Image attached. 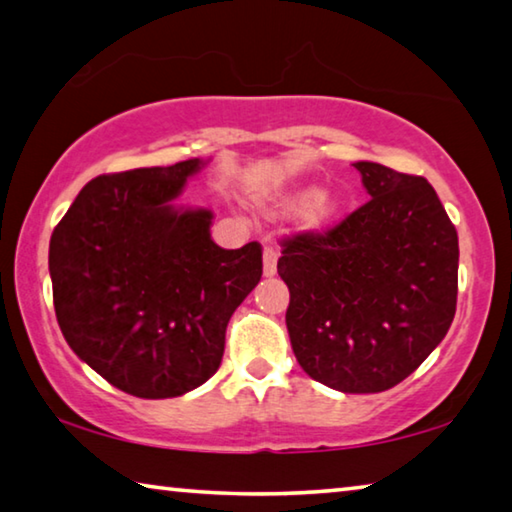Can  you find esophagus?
<instances>
[{
    "mask_svg": "<svg viewBox=\"0 0 512 512\" xmlns=\"http://www.w3.org/2000/svg\"><path fill=\"white\" fill-rule=\"evenodd\" d=\"M277 273V253L273 248H264V275L273 277Z\"/></svg>",
    "mask_w": 512,
    "mask_h": 512,
    "instance_id": "obj_1",
    "label": "esophagus"
}]
</instances>
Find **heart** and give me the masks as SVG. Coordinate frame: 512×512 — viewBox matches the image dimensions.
Listing matches in <instances>:
<instances>
[{
	"instance_id": "b5f03b06",
	"label": "heart",
	"mask_w": 512,
	"mask_h": 512,
	"mask_svg": "<svg viewBox=\"0 0 512 512\" xmlns=\"http://www.w3.org/2000/svg\"><path fill=\"white\" fill-rule=\"evenodd\" d=\"M339 198H336L332 192H316L314 187H302L296 189V192L284 194L280 201L275 203V207L280 212H300L302 223L307 228H318V225H325L332 216L339 212Z\"/></svg>"
}]
</instances>
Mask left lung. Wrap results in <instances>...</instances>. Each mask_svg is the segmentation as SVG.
Instances as JSON below:
<instances>
[{
    "label": "left lung",
    "mask_w": 512,
    "mask_h": 512,
    "mask_svg": "<svg viewBox=\"0 0 512 512\" xmlns=\"http://www.w3.org/2000/svg\"><path fill=\"white\" fill-rule=\"evenodd\" d=\"M370 201L327 232L284 241L277 273L291 300L293 354L341 393L400 384L456 314L458 235L422 176L357 162Z\"/></svg>",
    "instance_id": "8db88e82"
}]
</instances>
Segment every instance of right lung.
Segmentation results:
<instances>
[{
    "label": "right lung",
    "instance_id": "add662e5",
    "mask_svg": "<svg viewBox=\"0 0 512 512\" xmlns=\"http://www.w3.org/2000/svg\"><path fill=\"white\" fill-rule=\"evenodd\" d=\"M192 158L97 176L49 241L56 318L69 348L128 395L194 391L221 366L230 316L262 277V246H216L210 210L173 205Z\"/></svg>",
    "mask_w": 512,
    "mask_h": 512
}]
</instances>
